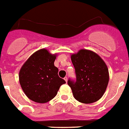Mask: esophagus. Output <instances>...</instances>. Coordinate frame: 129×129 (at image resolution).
I'll return each instance as SVG.
<instances>
[{
  "label": "esophagus",
  "mask_w": 129,
  "mask_h": 129,
  "mask_svg": "<svg viewBox=\"0 0 129 129\" xmlns=\"http://www.w3.org/2000/svg\"><path fill=\"white\" fill-rule=\"evenodd\" d=\"M64 79L65 80V82H67V77H65L64 78Z\"/></svg>",
  "instance_id": "esophagus-1"
}]
</instances>
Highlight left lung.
<instances>
[{
	"mask_svg": "<svg viewBox=\"0 0 129 129\" xmlns=\"http://www.w3.org/2000/svg\"><path fill=\"white\" fill-rule=\"evenodd\" d=\"M76 81L68 80L73 94L79 102L97 101L105 93L109 82V71L104 60L95 52L82 49L71 54Z\"/></svg>",
	"mask_w": 129,
	"mask_h": 129,
	"instance_id": "8db88e82",
	"label": "left lung"
}]
</instances>
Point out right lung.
I'll return each instance as SVG.
<instances>
[{
    "label": "right lung",
    "instance_id": "1",
    "mask_svg": "<svg viewBox=\"0 0 129 129\" xmlns=\"http://www.w3.org/2000/svg\"><path fill=\"white\" fill-rule=\"evenodd\" d=\"M56 56L46 49H41L32 54L20 69V86L30 100L39 103L48 102L66 83L59 77L58 69L54 66Z\"/></svg>",
    "mask_w": 129,
    "mask_h": 129
}]
</instances>
